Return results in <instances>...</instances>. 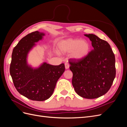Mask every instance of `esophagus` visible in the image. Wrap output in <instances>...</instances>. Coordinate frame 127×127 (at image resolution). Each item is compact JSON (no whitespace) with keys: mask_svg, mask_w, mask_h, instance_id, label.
Returning a JSON list of instances; mask_svg holds the SVG:
<instances>
[{"mask_svg":"<svg viewBox=\"0 0 127 127\" xmlns=\"http://www.w3.org/2000/svg\"><path fill=\"white\" fill-rule=\"evenodd\" d=\"M64 66H65V68H66V69H68L69 68V64L68 63H66L64 64Z\"/></svg>","mask_w":127,"mask_h":127,"instance_id":"34e87169","label":"esophagus"}]
</instances>
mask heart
Wrapping results in <instances>:
<instances>
[{
  "label": "heart",
  "instance_id": "heart-1",
  "mask_svg": "<svg viewBox=\"0 0 127 127\" xmlns=\"http://www.w3.org/2000/svg\"><path fill=\"white\" fill-rule=\"evenodd\" d=\"M58 49L61 53H70L71 58L79 60L85 58L88 55L91 46L90 42L85 40L68 39L59 42Z\"/></svg>",
  "mask_w": 127,
  "mask_h": 127
}]
</instances>
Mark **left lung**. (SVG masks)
<instances>
[{
  "label": "left lung",
  "mask_w": 127,
  "mask_h": 127,
  "mask_svg": "<svg viewBox=\"0 0 127 127\" xmlns=\"http://www.w3.org/2000/svg\"><path fill=\"white\" fill-rule=\"evenodd\" d=\"M94 49L82 60L69 61L72 84L80 96L93 99L106 94L116 74L114 54L110 44L93 34H85Z\"/></svg>",
  "instance_id": "left-lung-1"
}]
</instances>
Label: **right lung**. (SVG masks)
Here are the masks:
<instances>
[{"label": "right lung", "mask_w": 127, "mask_h": 127, "mask_svg": "<svg viewBox=\"0 0 127 127\" xmlns=\"http://www.w3.org/2000/svg\"><path fill=\"white\" fill-rule=\"evenodd\" d=\"M44 35L39 31L28 34L19 41L11 55L10 74L14 85L21 95L33 101L50 98L65 70L64 64L53 66L44 63L39 68H33L27 63L29 51Z\"/></svg>", "instance_id": "add662e5"}]
</instances>
